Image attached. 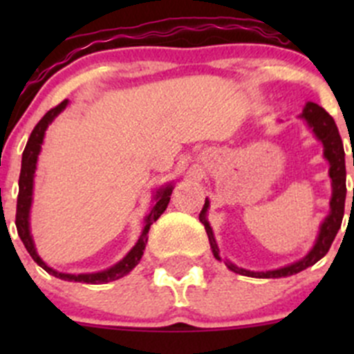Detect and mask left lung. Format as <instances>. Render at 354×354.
Returning <instances> with one entry per match:
<instances>
[{
	"label": "left lung",
	"instance_id": "obj_1",
	"mask_svg": "<svg viewBox=\"0 0 354 354\" xmlns=\"http://www.w3.org/2000/svg\"><path fill=\"white\" fill-rule=\"evenodd\" d=\"M299 118L306 121L312 131L315 133V137L322 142L324 145V157L329 160V176H330V185H332V198H330V212L326 217L322 224H320L319 236H317L315 245L313 248L303 257L298 262H292L289 266L281 267V269L274 270H266V272H253V270L241 269V267L234 266L233 262L226 260L227 269L233 270V272L241 274V276L248 277H260V279H270V277H288L292 274H298L301 270H305L306 267L313 266V263L319 262L327 252H329L332 241H334L335 234L341 230L342 216H344V202H346V162H344V147H342L341 135H339L337 127H335L334 120L326 109L320 108L315 102H306V106L303 108V113L299 114ZM354 162V160H353ZM354 195V192H353ZM207 209H209V200L205 198L203 203V209L200 212V223L205 226L207 236H209L210 248H212L214 257L217 260H221L219 255V246L216 243V238H214L212 227H210L209 221H207Z\"/></svg>",
	"mask_w": 354,
	"mask_h": 354
}]
</instances>
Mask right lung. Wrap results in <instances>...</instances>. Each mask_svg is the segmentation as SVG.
I'll list each match as a JSON object with an SVG mask.
<instances>
[{
  "instance_id": "right-lung-1",
  "label": "right lung",
  "mask_w": 354,
  "mask_h": 354,
  "mask_svg": "<svg viewBox=\"0 0 354 354\" xmlns=\"http://www.w3.org/2000/svg\"><path fill=\"white\" fill-rule=\"evenodd\" d=\"M68 106V101L62 102L56 108L49 109L48 113L42 116V120L39 121L37 124L32 130L30 137H28L27 145H25V151L22 154V169H20V180H19V198H17V216H15V224L17 231H19V236L22 240V243L27 248V252L30 253V257L34 259V262H37V266H41L46 272H49L51 276L58 277V279L63 281H75V283H87V284H104L111 283V281H116L120 277L127 276L138 262H140L142 255H144L145 245H147L149 240V230H151L152 223H156L160 217V214L166 210L167 203L171 200V194H173V185H166V187L159 188L154 195V205H152L151 212L145 216V226L144 231H142L140 238L135 243L133 248L127 253L123 260H120L118 263H114L109 269L101 270V272H92V274H65L58 272V270L51 269L41 257L35 252L34 240H32L30 234V205H32V194H34V173L35 166H37V157L39 152H41V145L44 142V133L48 130L49 124L53 123L56 116L62 113Z\"/></svg>"
}]
</instances>
